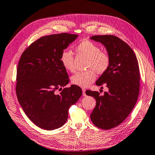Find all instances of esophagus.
<instances>
[{
	"instance_id": "34e87169",
	"label": "esophagus",
	"mask_w": 155,
	"mask_h": 155,
	"mask_svg": "<svg viewBox=\"0 0 155 155\" xmlns=\"http://www.w3.org/2000/svg\"><path fill=\"white\" fill-rule=\"evenodd\" d=\"M82 91H83V96H86L87 95H86V93H85L86 92V90L83 88V89H82Z\"/></svg>"
}]
</instances>
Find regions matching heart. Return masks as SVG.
Wrapping results in <instances>:
<instances>
[{
	"label": "heart",
	"instance_id": "heart-1",
	"mask_svg": "<svg viewBox=\"0 0 155 155\" xmlns=\"http://www.w3.org/2000/svg\"><path fill=\"white\" fill-rule=\"evenodd\" d=\"M77 50L78 52L89 58L87 68H91V70L77 72L72 77L71 81L77 86L87 87L90 85L96 78V74L93 70L98 73L104 72L110 65V57L107 51H101L97 44L87 39L82 41L77 45ZM60 62L67 71L70 72L75 71L73 54L71 51H62L60 56Z\"/></svg>",
	"mask_w": 155,
	"mask_h": 155
}]
</instances>
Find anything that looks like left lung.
I'll return each instance as SVG.
<instances>
[{
	"instance_id": "left-lung-1",
	"label": "left lung",
	"mask_w": 155,
	"mask_h": 155,
	"mask_svg": "<svg viewBox=\"0 0 155 155\" xmlns=\"http://www.w3.org/2000/svg\"><path fill=\"white\" fill-rule=\"evenodd\" d=\"M90 39L104 45L110 57L109 67L96 81L97 86L105 84L109 91L104 95L91 91L87 93L96 100L90 117L95 126L110 130L126 119L137 101L140 88L138 63L132 48L116 36L95 35Z\"/></svg>"
}]
</instances>
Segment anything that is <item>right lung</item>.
Segmentation results:
<instances>
[{
	"mask_svg": "<svg viewBox=\"0 0 155 155\" xmlns=\"http://www.w3.org/2000/svg\"><path fill=\"white\" fill-rule=\"evenodd\" d=\"M78 35L63 33L44 36L23 51L17 71L16 93L26 116L36 126L52 130L68 119V109L82 95L81 88L68 83L60 56Z\"/></svg>",
	"mask_w": 155,
	"mask_h": 155,
	"instance_id": "add662e5",
	"label": "right lung"
}]
</instances>
